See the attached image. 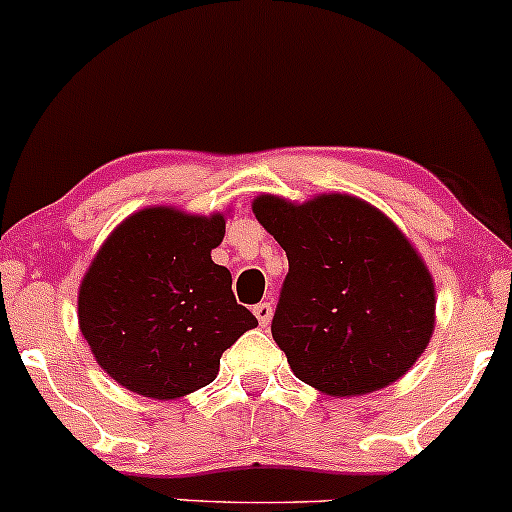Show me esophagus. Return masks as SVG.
<instances>
[{
  "label": "esophagus",
  "instance_id": "obj_1",
  "mask_svg": "<svg viewBox=\"0 0 512 512\" xmlns=\"http://www.w3.org/2000/svg\"><path fill=\"white\" fill-rule=\"evenodd\" d=\"M254 315L258 318V323L266 328L268 323H271V315H273V305L271 303H258L254 305Z\"/></svg>",
  "mask_w": 512,
  "mask_h": 512
}]
</instances>
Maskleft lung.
I'll return each mask as SVG.
<instances>
[{"label":"left lung","mask_w":512,"mask_h":512,"mask_svg":"<svg viewBox=\"0 0 512 512\" xmlns=\"http://www.w3.org/2000/svg\"><path fill=\"white\" fill-rule=\"evenodd\" d=\"M251 207L288 256L271 333L295 377L357 397L407 374L434 333L436 293L397 224L350 194H261Z\"/></svg>","instance_id":"obj_1"}]
</instances>
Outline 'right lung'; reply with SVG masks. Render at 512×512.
I'll list each match as a JSON object with an SVG mask.
<instances>
[{
	"label": "right lung",
	"instance_id": "add662e5",
	"mask_svg": "<svg viewBox=\"0 0 512 512\" xmlns=\"http://www.w3.org/2000/svg\"><path fill=\"white\" fill-rule=\"evenodd\" d=\"M224 229V214L140 209L93 258L78 325L98 365L130 392L177 399L207 387L221 352L258 325L236 303L231 273L212 261Z\"/></svg>",
	"mask_w": 512,
	"mask_h": 512
}]
</instances>
